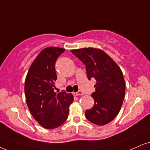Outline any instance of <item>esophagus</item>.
Listing matches in <instances>:
<instances>
[{"instance_id":"esophagus-1","label":"esophagus","mask_w":150,"mask_h":150,"mask_svg":"<svg viewBox=\"0 0 150 150\" xmlns=\"http://www.w3.org/2000/svg\"><path fill=\"white\" fill-rule=\"evenodd\" d=\"M74 96H79V95H83V92L82 91H78L77 92H74Z\"/></svg>"}]
</instances>
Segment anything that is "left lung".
<instances>
[{"instance_id":"8db88e82","label":"left lung","mask_w":150,"mask_h":150,"mask_svg":"<svg viewBox=\"0 0 150 150\" xmlns=\"http://www.w3.org/2000/svg\"><path fill=\"white\" fill-rule=\"evenodd\" d=\"M71 53L86 65L88 79L97 81L92 94L95 103L86 110V117L92 123L104 125L112 121L122 105L125 81L120 67L104 51L95 48L71 50Z\"/></svg>"}]
</instances>
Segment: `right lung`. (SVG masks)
Here are the masks:
<instances>
[{"mask_svg": "<svg viewBox=\"0 0 150 150\" xmlns=\"http://www.w3.org/2000/svg\"><path fill=\"white\" fill-rule=\"evenodd\" d=\"M65 51L58 47L42 50L29 68L25 81L26 103L33 117L42 127L55 129L68 117L69 106L73 102L71 93L54 92L57 74L55 64Z\"/></svg>", "mask_w": 150, "mask_h": 150, "instance_id": "right-lung-1", "label": "right lung"}]
</instances>
